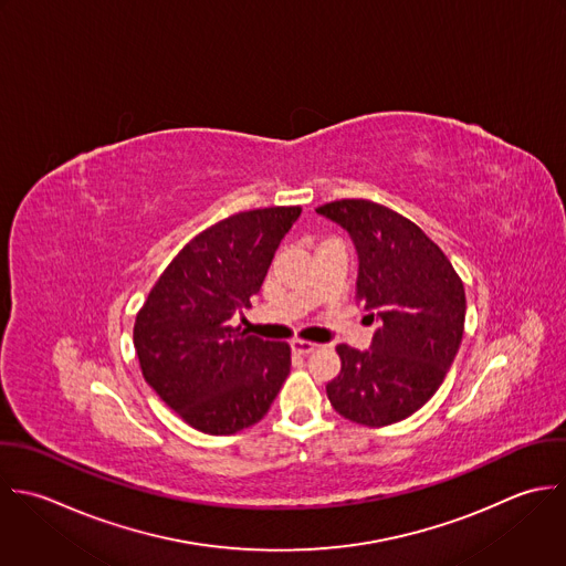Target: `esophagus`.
I'll return each instance as SVG.
<instances>
[{
    "label": "esophagus",
    "mask_w": 566,
    "mask_h": 566,
    "mask_svg": "<svg viewBox=\"0 0 566 566\" xmlns=\"http://www.w3.org/2000/svg\"><path fill=\"white\" fill-rule=\"evenodd\" d=\"M291 348H293V353H297V355H308V353L317 350V348H319V344L304 342V339H293V342H291Z\"/></svg>",
    "instance_id": "34e87169"
}]
</instances>
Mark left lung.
Segmentation results:
<instances>
[{"mask_svg":"<svg viewBox=\"0 0 566 566\" xmlns=\"http://www.w3.org/2000/svg\"><path fill=\"white\" fill-rule=\"evenodd\" d=\"M357 249V302L377 319L370 350L337 346L339 375L326 386L348 421L384 428L423 408L463 339L465 289L448 255L412 220L373 200L317 207Z\"/></svg>","mask_w":566,"mask_h":566,"instance_id":"8db88e82","label":"left lung"}]
</instances>
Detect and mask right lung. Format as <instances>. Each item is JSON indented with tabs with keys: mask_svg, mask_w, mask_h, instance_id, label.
I'll use <instances>...</instances> for the list:
<instances>
[{
	"mask_svg": "<svg viewBox=\"0 0 566 566\" xmlns=\"http://www.w3.org/2000/svg\"><path fill=\"white\" fill-rule=\"evenodd\" d=\"M300 207L229 216L169 262L134 322L145 381L191 428L235 434L258 423L291 370V346L233 326L251 306Z\"/></svg>",
	"mask_w": 566,
	"mask_h": 566,
	"instance_id": "1",
	"label": "right lung"
}]
</instances>
